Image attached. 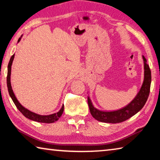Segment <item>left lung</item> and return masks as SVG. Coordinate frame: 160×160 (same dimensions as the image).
I'll list each match as a JSON object with an SVG mask.
<instances>
[{"label": "left lung", "instance_id": "obj_1", "mask_svg": "<svg viewBox=\"0 0 160 160\" xmlns=\"http://www.w3.org/2000/svg\"><path fill=\"white\" fill-rule=\"evenodd\" d=\"M144 61V80L139 92L138 93L134 99L125 107L122 109L113 111V112H103L96 109L93 106L90 98L88 97V106L92 116L96 120L104 123H121L132 117V116L141 110L147 102L149 94H150L151 84V71L147 63V60L144 56H142Z\"/></svg>", "mask_w": 160, "mask_h": 160}]
</instances>
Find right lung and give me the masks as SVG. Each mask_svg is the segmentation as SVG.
Segmentation results:
<instances>
[{
	"label": "right lung",
	"mask_w": 160,
	"mask_h": 160,
	"mask_svg": "<svg viewBox=\"0 0 160 160\" xmlns=\"http://www.w3.org/2000/svg\"><path fill=\"white\" fill-rule=\"evenodd\" d=\"M21 37L18 39V42L20 41ZM15 57V53L11 56V58L10 59L8 66V75H7V86H8V92L10 97L12 99L13 102L15 104L16 107L18 108V109L20 111V112L22 113V114L25 116L26 118H28L30 120L37 121V122H40V123H53L58 120V119L61 117L62 113L63 112L64 110V105H63L58 112L53 113V114L47 115V116H42L37 114V113H35L30 111L27 109L26 108L24 107L22 105H21L20 102H18V100L16 98L14 92H13L12 87H11V83H10V75H11V66L12 63L13 61V59Z\"/></svg>",
	"instance_id": "obj_1"
}]
</instances>
